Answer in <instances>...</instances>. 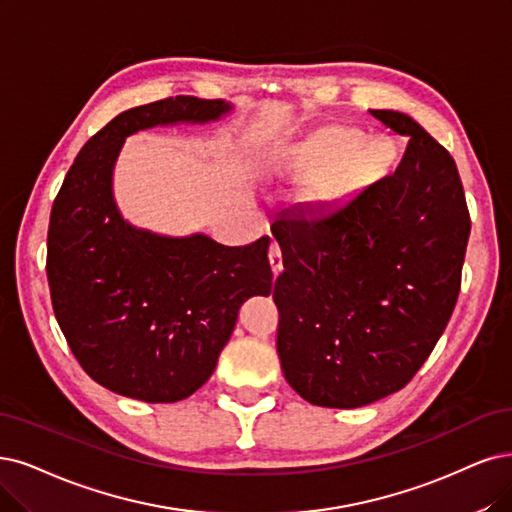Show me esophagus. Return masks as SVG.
<instances>
[{
	"label": "esophagus",
	"mask_w": 512,
	"mask_h": 512,
	"mask_svg": "<svg viewBox=\"0 0 512 512\" xmlns=\"http://www.w3.org/2000/svg\"><path fill=\"white\" fill-rule=\"evenodd\" d=\"M270 266L274 276H278L282 272V253H280V246L276 242H272L270 246Z\"/></svg>",
	"instance_id": "34e87169"
}]
</instances>
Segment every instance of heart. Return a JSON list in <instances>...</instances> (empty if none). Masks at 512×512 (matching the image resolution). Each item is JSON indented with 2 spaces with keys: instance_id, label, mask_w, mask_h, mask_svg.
<instances>
[{
  "instance_id": "b5f03b06",
  "label": "heart",
  "mask_w": 512,
  "mask_h": 512,
  "mask_svg": "<svg viewBox=\"0 0 512 512\" xmlns=\"http://www.w3.org/2000/svg\"><path fill=\"white\" fill-rule=\"evenodd\" d=\"M293 158L304 168H331L344 163V179L358 183L384 173L392 162V145L382 137L363 141V135L356 130L327 128L299 145Z\"/></svg>"
}]
</instances>
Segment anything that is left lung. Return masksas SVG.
Wrapping results in <instances>:
<instances>
[{
    "instance_id": "obj_1",
    "label": "left lung",
    "mask_w": 512,
    "mask_h": 512,
    "mask_svg": "<svg viewBox=\"0 0 512 512\" xmlns=\"http://www.w3.org/2000/svg\"><path fill=\"white\" fill-rule=\"evenodd\" d=\"M371 116L409 139L394 173L272 223L285 266L274 285L280 367L318 407H363L407 386L460 293L470 217L456 162L407 113Z\"/></svg>"
}]
</instances>
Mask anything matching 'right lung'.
<instances>
[{"label":"right lung","instance_id":"1","mask_svg":"<svg viewBox=\"0 0 512 512\" xmlns=\"http://www.w3.org/2000/svg\"><path fill=\"white\" fill-rule=\"evenodd\" d=\"M221 99L175 97L132 107L88 139L50 213L54 316L82 369L103 388L177 403L217 367L238 310L270 295V238L225 246L206 234L162 236L128 223L113 198L126 137L154 126L217 122Z\"/></svg>","mask_w":512,"mask_h":512}]
</instances>
